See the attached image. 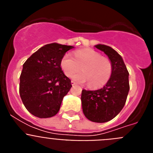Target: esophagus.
I'll use <instances>...</instances> for the list:
<instances>
[{
    "instance_id": "esophagus-1",
    "label": "esophagus",
    "mask_w": 153,
    "mask_h": 153,
    "mask_svg": "<svg viewBox=\"0 0 153 153\" xmlns=\"http://www.w3.org/2000/svg\"><path fill=\"white\" fill-rule=\"evenodd\" d=\"M71 84H72V86H74V85H76V83L75 81L72 80V81H71Z\"/></svg>"
}]
</instances>
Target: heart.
<instances>
[{"instance_id":"heart-1","label":"heart","mask_w":153,"mask_h":153,"mask_svg":"<svg viewBox=\"0 0 153 153\" xmlns=\"http://www.w3.org/2000/svg\"><path fill=\"white\" fill-rule=\"evenodd\" d=\"M60 66L65 75L69 77L82 68L83 73L75 74L73 78L79 83L88 81L89 86L93 88L106 84L113 71V66L109 58L102 56L99 52L90 49L76 51L74 57L70 53L65 54L62 58Z\"/></svg>"}]
</instances>
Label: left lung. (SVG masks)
I'll return each mask as SVG.
<instances>
[{"label": "left lung", "mask_w": 153, "mask_h": 153, "mask_svg": "<svg viewBox=\"0 0 153 153\" xmlns=\"http://www.w3.org/2000/svg\"><path fill=\"white\" fill-rule=\"evenodd\" d=\"M108 56L113 66L111 76L106 84L95 90H82L83 114L92 122L106 123L122 110L129 90V72L123 58L109 46L96 45Z\"/></svg>", "instance_id": "8db88e82"}]
</instances>
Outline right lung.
<instances>
[{
    "label": "right lung",
    "mask_w": 153,
    "mask_h": 153,
    "mask_svg": "<svg viewBox=\"0 0 153 153\" xmlns=\"http://www.w3.org/2000/svg\"><path fill=\"white\" fill-rule=\"evenodd\" d=\"M73 46L50 44L31 55L23 65L19 92L24 106L39 118L52 117L59 112L62 100L71 88L60 63Z\"/></svg>",
    "instance_id": "right-lung-1"
}]
</instances>
